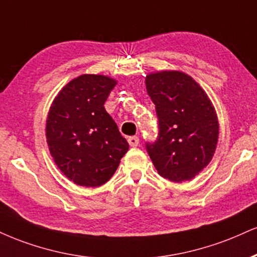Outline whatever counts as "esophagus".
Returning a JSON list of instances; mask_svg holds the SVG:
<instances>
[{"instance_id": "esophagus-1", "label": "esophagus", "mask_w": 257, "mask_h": 257, "mask_svg": "<svg viewBox=\"0 0 257 257\" xmlns=\"http://www.w3.org/2000/svg\"><path fill=\"white\" fill-rule=\"evenodd\" d=\"M128 142H129V145H131V147H137L139 145V142H140V140H139L138 137H131L128 139Z\"/></svg>"}]
</instances>
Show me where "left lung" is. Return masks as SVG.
<instances>
[{"instance_id": "8db88e82", "label": "left lung", "mask_w": 257, "mask_h": 257, "mask_svg": "<svg viewBox=\"0 0 257 257\" xmlns=\"http://www.w3.org/2000/svg\"><path fill=\"white\" fill-rule=\"evenodd\" d=\"M146 88L159 119V137L146 146L154 168L174 183L190 181L214 156L217 111L205 89L179 70L150 73Z\"/></svg>"}]
</instances>
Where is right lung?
Segmentation results:
<instances>
[{
    "instance_id": "1",
    "label": "right lung",
    "mask_w": 257,
    "mask_h": 257,
    "mask_svg": "<svg viewBox=\"0 0 257 257\" xmlns=\"http://www.w3.org/2000/svg\"><path fill=\"white\" fill-rule=\"evenodd\" d=\"M116 83L101 74H82L62 87L48 112L45 137L52 159L80 187L106 183L129 148L104 107Z\"/></svg>"
}]
</instances>
